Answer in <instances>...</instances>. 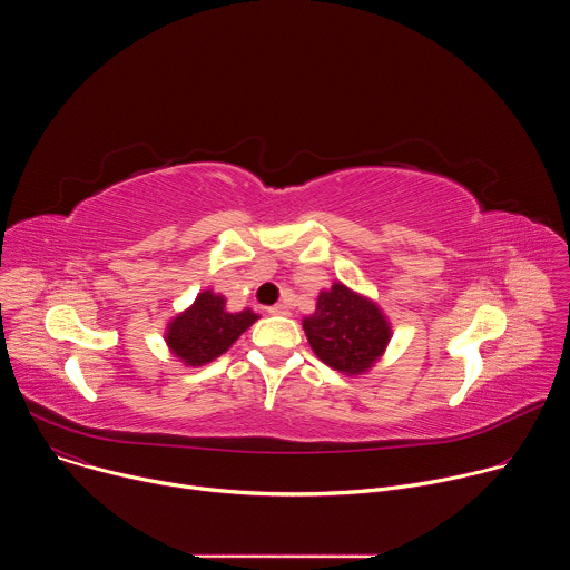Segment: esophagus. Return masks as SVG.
I'll use <instances>...</instances> for the list:
<instances>
[{"instance_id":"obj_1","label":"esophagus","mask_w":570,"mask_h":570,"mask_svg":"<svg viewBox=\"0 0 570 570\" xmlns=\"http://www.w3.org/2000/svg\"><path fill=\"white\" fill-rule=\"evenodd\" d=\"M268 313L271 315H288V306L286 304H273V306H268Z\"/></svg>"}]
</instances>
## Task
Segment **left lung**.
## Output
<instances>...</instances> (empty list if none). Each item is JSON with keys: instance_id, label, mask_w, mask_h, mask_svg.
I'll list each match as a JSON object with an SVG mask.
<instances>
[{"instance_id": "obj_1", "label": "left lung", "mask_w": 570, "mask_h": 570, "mask_svg": "<svg viewBox=\"0 0 570 570\" xmlns=\"http://www.w3.org/2000/svg\"><path fill=\"white\" fill-rule=\"evenodd\" d=\"M315 356L345 374L374 365L390 341V324L379 306L343 284L317 295L315 313L302 320Z\"/></svg>"}]
</instances>
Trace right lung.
Wrapping results in <instances>:
<instances>
[{
    "mask_svg": "<svg viewBox=\"0 0 570 570\" xmlns=\"http://www.w3.org/2000/svg\"><path fill=\"white\" fill-rule=\"evenodd\" d=\"M257 317L259 315L250 308L229 313L220 295L205 291L196 297L191 308L174 317L167 343L187 365H205L227 352Z\"/></svg>",
    "mask_w": 570,
    "mask_h": 570,
    "instance_id": "1",
    "label": "right lung"
}]
</instances>
